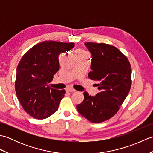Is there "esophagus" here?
<instances>
[{
  "label": "esophagus",
  "instance_id": "obj_1",
  "mask_svg": "<svg viewBox=\"0 0 153 153\" xmlns=\"http://www.w3.org/2000/svg\"><path fill=\"white\" fill-rule=\"evenodd\" d=\"M66 91L68 92H75L76 91V90L73 88H71V87H68V88L66 89Z\"/></svg>",
  "mask_w": 153,
  "mask_h": 153
}]
</instances>
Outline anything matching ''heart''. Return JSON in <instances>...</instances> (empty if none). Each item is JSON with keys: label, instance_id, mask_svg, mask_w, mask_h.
I'll use <instances>...</instances> for the list:
<instances>
[{"label": "heart", "instance_id": "b5f03b06", "mask_svg": "<svg viewBox=\"0 0 153 153\" xmlns=\"http://www.w3.org/2000/svg\"><path fill=\"white\" fill-rule=\"evenodd\" d=\"M78 53H79V54H85V52L82 51V50H81V51H79Z\"/></svg>", "mask_w": 153, "mask_h": 153}]
</instances>
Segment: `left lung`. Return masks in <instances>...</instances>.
<instances>
[{
	"mask_svg": "<svg viewBox=\"0 0 153 153\" xmlns=\"http://www.w3.org/2000/svg\"><path fill=\"white\" fill-rule=\"evenodd\" d=\"M91 54L89 78L96 81L100 92L91 96L84 92L83 101L77 109L90 122L100 123L110 119L119 110L131 86V68L124 54L105 43L87 42Z\"/></svg>",
	"mask_w": 153,
	"mask_h": 153,
	"instance_id": "1",
	"label": "left lung"
}]
</instances>
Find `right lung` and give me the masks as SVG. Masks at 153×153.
I'll return each mask as SVG.
<instances>
[{"instance_id": "1", "label": "right lung", "mask_w": 153, "mask_h": 153, "mask_svg": "<svg viewBox=\"0 0 153 153\" xmlns=\"http://www.w3.org/2000/svg\"><path fill=\"white\" fill-rule=\"evenodd\" d=\"M73 47V43L45 41L21 58L16 70V93L23 108L33 118H47L58 110L66 91L51 88L48 83L59 70V55Z\"/></svg>"}]
</instances>
